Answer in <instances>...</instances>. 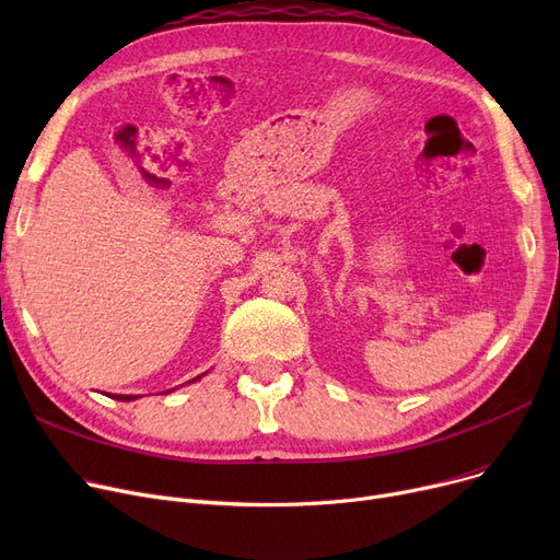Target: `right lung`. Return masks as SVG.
I'll return each mask as SVG.
<instances>
[{
	"instance_id": "right-lung-1",
	"label": "right lung",
	"mask_w": 560,
	"mask_h": 560,
	"mask_svg": "<svg viewBox=\"0 0 560 560\" xmlns=\"http://www.w3.org/2000/svg\"><path fill=\"white\" fill-rule=\"evenodd\" d=\"M197 378H199V376H197ZM197 378H192V381H197ZM172 390H174V388H172ZM167 393H170V390H167ZM110 397L117 399V401H131V399H136L133 395H110Z\"/></svg>"
}]
</instances>
